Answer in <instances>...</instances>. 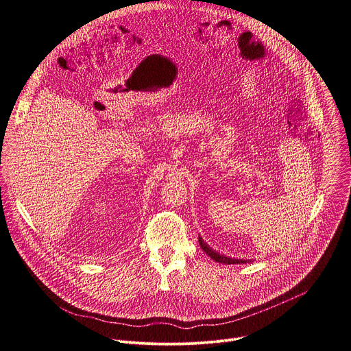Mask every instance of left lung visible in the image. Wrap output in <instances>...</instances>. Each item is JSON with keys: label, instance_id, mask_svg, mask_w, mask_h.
I'll return each mask as SVG.
<instances>
[{"label": "left lung", "instance_id": "obj_1", "mask_svg": "<svg viewBox=\"0 0 351 351\" xmlns=\"http://www.w3.org/2000/svg\"><path fill=\"white\" fill-rule=\"evenodd\" d=\"M198 243H199V245H202V248L204 250V253L208 254V257H211V258H213L214 261H217V263L228 264V265H230V264H245V263H248L247 260H236V258H230V257H226V256H223V254H219V253L214 252V250L203 240V237H198Z\"/></svg>", "mask_w": 351, "mask_h": 351}]
</instances>
